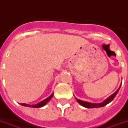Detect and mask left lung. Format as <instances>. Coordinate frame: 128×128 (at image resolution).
Instances as JSON below:
<instances>
[{"mask_svg": "<svg viewBox=\"0 0 128 128\" xmlns=\"http://www.w3.org/2000/svg\"><path fill=\"white\" fill-rule=\"evenodd\" d=\"M121 88V86H119V88H118V90L114 92L113 93L112 95H110L108 98L104 100V102H102V103H99V104H94V103H90V102H84V101H82L80 99H78L76 98V100L77 102L80 104V105H82V106L85 108H100V107H104L105 106H106L107 104H108L109 103L112 101L114 98L115 97L116 94L118 93V90L119 89Z\"/></svg>", "mask_w": 128, "mask_h": 128, "instance_id": "left-lung-1", "label": "left lung"}]
</instances>
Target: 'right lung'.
<instances>
[{
    "label": "right lung",
    "mask_w": 128,
    "mask_h": 128,
    "mask_svg": "<svg viewBox=\"0 0 128 128\" xmlns=\"http://www.w3.org/2000/svg\"><path fill=\"white\" fill-rule=\"evenodd\" d=\"M53 96V93L50 94V96L47 97L46 99H44L42 102H39L38 104H36V105H29V104H20L22 106H26V107H31V108H41L42 106H44V105H46L47 104L48 102L50 101L51 98Z\"/></svg>",
    "instance_id": "1"
}]
</instances>
